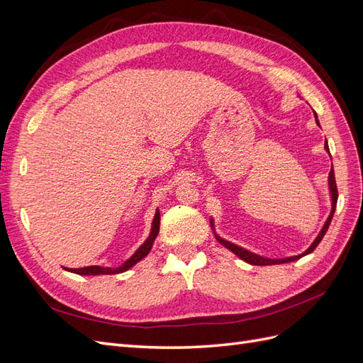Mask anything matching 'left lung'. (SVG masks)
Returning <instances> with one entry per match:
<instances>
[{
    "mask_svg": "<svg viewBox=\"0 0 363 363\" xmlns=\"http://www.w3.org/2000/svg\"><path fill=\"white\" fill-rule=\"evenodd\" d=\"M313 115H315L316 124L320 125V121H318V115H316L315 112H313ZM324 148H325V151L328 152V155H330V150H328L327 140H325V145H324ZM328 192H330V203H332L330 213H328V216H327V219H325V223L323 224V227H321L320 232H318L316 238L313 239V242H312L309 247H307V248L301 252V255L289 256V257H283V259H269V257H263V256L256 255V252H252V251H250V250H247V248L239 247V245H236V244H233V242H230V240H227V239H224V238L219 236V235L216 233V230H215V221H213V218H212V216H211V227H212V230H213V235H215V238H216V240H218L219 244H223L227 250H230L232 252H235V255H236L239 259H242L244 262L250 263V265L265 267V265H280V263H289V262L298 260V259H301V257H304V256H307V255H311V252L318 247V244L321 242V239L324 238L325 232L328 230V225H330V223H332V218H333V213H335V211H336V203H337V189H336V180H335V171H333V168L330 169V174H328Z\"/></svg>",
    "mask_w": 363,
    "mask_h": 363,
    "instance_id": "8db88e82",
    "label": "left lung"
}]
</instances>
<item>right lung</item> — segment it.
I'll return each mask as SVG.
<instances>
[{
  "mask_svg": "<svg viewBox=\"0 0 363 363\" xmlns=\"http://www.w3.org/2000/svg\"><path fill=\"white\" fill-rule=\"evenodd\" d=\"M159 227H160V211L157 208L155 218H152V223H151V230H150V235L148 238L144 240V244H142L133 255H131L125 262L121 263L119 267H100V265H91V267H84V268H67L63 267L67 271L74 272V274H79V276H103V274H119V272H124L130 268H133L138 262H140L144 257H147V255L150 252V250L152 248V244H155V240L159 235Z\"/></svg>",
  "mask_w": 363,
  "mask_h": 363,
  "instance_id": "add662e5",
  "label": "right lung"
}]
</instances>
